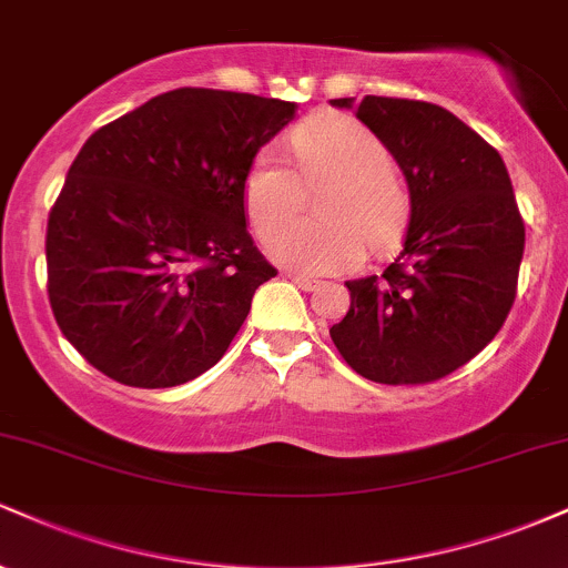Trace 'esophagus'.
Masks as SVG:
<instances>
[{
  "mask_svg": "<svg viewBox=\"0 0 568 568\" xmlns=\"http://www.w3.org/2000/svg\"><path fill=\"white\" fill-rule=\"evenodd\" d=\"M285 277L293 280V283H296L302 291H315L317 285H321V283H317V280H312V277H306V275H298V272H285Z\"/></svg>",
  "mask_w": 568,
  "mask_h": 568,
  "instance_id": "34e87169",
  "label": "esophagus"
}]
</instances>
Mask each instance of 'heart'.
<instances>
[{
  "label": "heart",
  "mask_w": 568,
  "mask_h": 568,
  "mask_svg": "<svg viewBox=\"0 0 568 568\" xmlns=\"http://www.w3.org/2000/svg\"><path fill=\"white\" fill-rule=\"evenodd\" d=\"M296 171L272 149L256 154L243 181L251 226L270 240L301 210L303 186H326L323 222H300L272 240L280 264L306 275L349 272L374 251H387L408 224V189L393 152L374 130L349 116H317L291 135Z\"/></svg>",
  "instance_id": "1"
}]
</instances>
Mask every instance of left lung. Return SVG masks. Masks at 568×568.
<instances>
[{
  "mask_svg": "<svg viewBox=\"0 0 568 568\" xmlns=\"http://www.w3.org/2000/svg\"><path fill=\"white\" fill-rule=\"evenodd\" d=\"M331 103L352 109V98ZM355 114L406 175L410 219L382 277L347 283L349 310L331 338L371 382H438L473 361L513 310L526 226L510 175L491 143L435 103L366 95Z\"/></svg>",
  "mask_w": 568,
  "mask_h": 568,
  "instance_id": "obj_1",
  "label": "left lung"
}]
</instances>
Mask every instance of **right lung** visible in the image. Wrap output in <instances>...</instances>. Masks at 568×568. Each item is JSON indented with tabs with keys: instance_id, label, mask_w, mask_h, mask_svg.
<instances>
[{
	"instance_id": "add662e5",
	"label": "right lung",
	"mask_w": 568,
	"mask_h": 568,
	"mask_svg": "<svg viewBox=\"0 0 568 568\" xmlns=\"http://www.w3.org/2000/svg\"><path fill=\"white\" fill-rule=\"evenodd\" d=\"M296 103L179 88L98 128L48 219V296L90 366L128 387L197 379L277 270L245 226L243 181Z\"/></svg>"
}]
</instances>
